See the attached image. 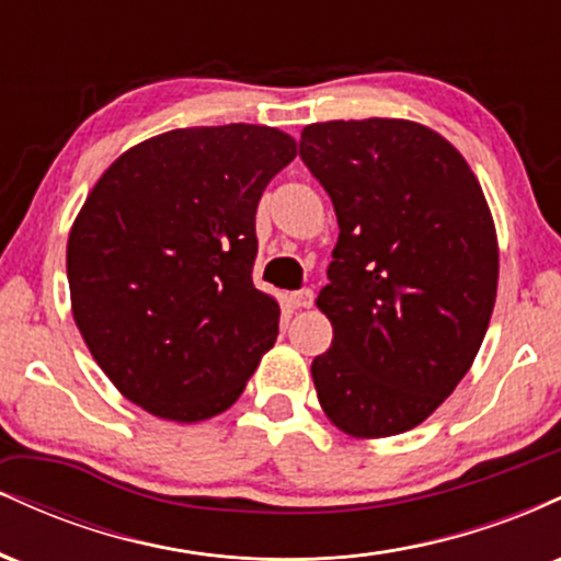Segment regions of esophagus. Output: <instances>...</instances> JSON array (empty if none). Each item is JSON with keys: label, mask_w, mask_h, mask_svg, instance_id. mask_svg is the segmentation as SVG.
I'll return each instance as SVG.
<instances>
[{"label": "esophagus", "mask_w": 561, "mask_h": 561, "mask_svg": "<svg viewBox=\"0 0 561 561\" xmlns=\"http://www.w3.org/2000/svg\"><path fill=\"white\" fill-rule=\"evenodd\" d=\"M289 302H293V308H311L313 306V293H311V289H298V293L289 295Z\"/></svg>", "instance_id": "obj_1"}]
</instances>
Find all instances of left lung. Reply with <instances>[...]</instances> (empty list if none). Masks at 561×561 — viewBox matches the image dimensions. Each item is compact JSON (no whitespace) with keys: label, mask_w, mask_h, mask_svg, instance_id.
<instances>
[{"label":"left lung","mask_w":561,"mask_h":561,"mask_svg":"<svg viewBox=\"0 0 561 561\" xmlns=\"http://www.w3.org/2000/svg\"><path fill=\"white\" fill-rule=\"evenodd\" d=\"M300 158L332 197L340 237L317 306L332 347L311 375L351 437L416 427L478 356L499 287V240L461 152L403 118L327 121Z\"/></svg>","instance_id":"8db88e82"}]
</instances>
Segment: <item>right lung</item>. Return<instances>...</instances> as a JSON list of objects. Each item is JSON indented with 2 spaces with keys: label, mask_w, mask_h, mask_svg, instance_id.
<instances>
[{
  "label": "right lung",
  "mask_w": 561,
  "mask_h": 561,
  "mask_svg": "<svg viewBox=\"0 0 561 561\" xmlns=\"http://www.w3.org/2000/svg\"><path fill=\"white\" fill-rule=\"evenodd\" d=\"M295 156L272 126L173 128L89 192L68 237L70 308L128 401L192 424L242 396L279 334V306L253 285L255 210Z\"/></svg>",
  "instance_id": "obj_1"
}]
</instances>
